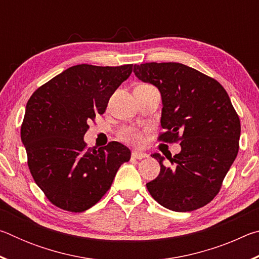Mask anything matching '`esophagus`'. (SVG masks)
I'll use <instances>...</instances> for the list:
<instances>
[{"instance_id":"34e87169","label":"esophagus","mask_w":259,"mask_h":259,"mask_svg":"<svg viewBox=\"0 0 259 259\" xmlns=\"http://www.w3.org/2000/svg\"><path fill=\"white\" fill-rule=\"evenodd\" d=\"M131 156L134 157V159H138V160H142V159H145V157H147L148 155L146 154V153H143V152H138V151H134L133 154H131Z\"/></svg>"}]
</instances>
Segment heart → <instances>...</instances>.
<instances>
[{"mask_svg": "<svg viewBox=\"0 0 259 259\" xmlns=\"http://www.w3.org/2000/svg\"><path fill=\"white\" fill-rule=\"evenodd\" d=\"M120 138L123 142L135 144V145H140L144 142L143 134L137 129L131 128V126H126V128H123L120 131Z\"/></svg>", "mask_w": 259, "mask_h": 259, "instance_id": "obj_1", "label": "heart"}]
</instances>
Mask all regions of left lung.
Returning <instances> with one entry per match:
<instances>
[{
    "label": "left lung",
    "instance_id": "1",
    "mask_svg": "<svg viewBox=\"0 0 259 259\" xmlns=\"http://www.w3.org/2000/svg\"><path fill=\"white\" fill-rule=\"evenodd\" d=\"M139 80L159 89L162 97L163 143L181 142L169 157L153 154L160 174L146 184L156 202L174 211H193L218 194L239 152L241 124L231 99L214 78L179 63L135 65Z\"/></svg>",
    "mask_w": 259,
    "mask_h": 259
}]
</instances>
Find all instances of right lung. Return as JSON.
<instances>
[{
	"label": "right lung",
	"instance_id": "1",
	"mask_svg": "<svg viewBox=\"0 0 259 259\" xmlns=\"http://www.w3.org/2000/svg\"><path fill=\"white\" fill-rule=\"evenodd\" d=\"M133 65L67 68L30 96L20 136L27 164L36 185L50 202L63 210L82 212L103 198L128 147L108 143L98 151L83 140L89 122L106 111L108 100L130 76Z\"/></svg>",
	"mask_w": 259,
	"mask_h": 259
}]
</instances>
